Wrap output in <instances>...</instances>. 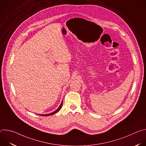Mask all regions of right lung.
I'll return each mask as SVG.
<instances>
[{
	"instance_id": "add662e5",
	"label": "right lung",
	"mask_w": 146,
	"mask_h": 146,
	"mask_svg": "<svg viewBox=\"0 0 146 146\" xmlns=\"http://www.w3.org/2000/svg\"><path fill=\"white\" fill-rule=\"evenodd\" d=\"M62 104H63V101H62V103H61V104H60V105L59 107L58 108V109H56L55 111H54V112H52V113H51L47 114H38V115H42V116H48V115H52V114H55L56 113H57L58 111H59L60 110V109H61V108H62Z\"/></svg>"
}]
</instances>
